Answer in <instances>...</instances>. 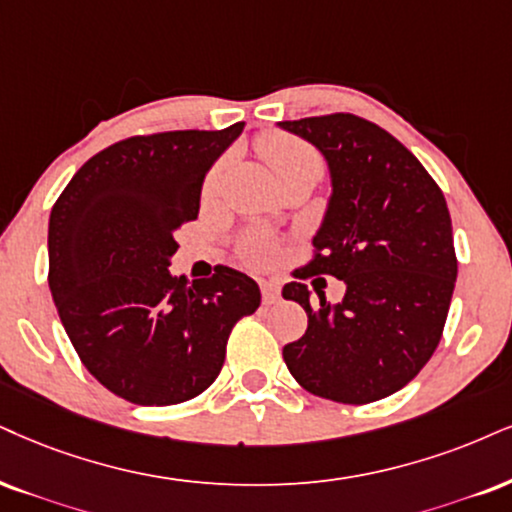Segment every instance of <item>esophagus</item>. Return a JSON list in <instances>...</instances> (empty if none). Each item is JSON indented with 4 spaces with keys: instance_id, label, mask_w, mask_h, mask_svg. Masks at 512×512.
Wrapping results in <instances>:
<instances>
[{
    "instance_id": "1",
    "label": "esophagus",
    "mask_w": 512,
    "mask_h": 512,
    "mask_svg": "<svg viewBox=\"0 0 512 512\" xmlns=\"http://www.w3.org/2000/svg\"><path fill=\"white\" fill-rule=\"evenodd\" d=\"M261 294H263V304H277L280 301V285L273 280H263L261 282Z\"/></svg>"
}]
</instances>
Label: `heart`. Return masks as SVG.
<instances>
[{
    "label": "heart",
    "instance_id": "1",
    "mask_svg": "<svg viewBox=\"0 0 512 512\" xmlns=\"http://www.w3.org/2000/svg\"><path fill=\"white\" fill-rule=\"evenodd\" d=\"M258 149H261L263 159L268 161V166L275 170L277 180L287 178L294 170L306 168V166H320L318 154L308 147L306 142L296 140L292 135H280V132H273V135H266L261 142H258ZM220 175H223V166H216L208 173L204 182V197H213L218 189ZM275 256V244L270 242L268 237L263 235H251L244 239L242 244V258L251 266H266V263L273 261Z\"/></svg>",
    "mask_w": 512,
    "mask_h": 512
}]
</instances>
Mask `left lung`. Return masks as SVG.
Returning <instances> with one entry per match:
<instances>
[{"mask_svg":"<svg viewBox=\"0 0 512 512\" xmlns=\"http://www.w3.org/2000/svg\"><path fill=\"white\" fill-rule=\"evenodd\" d=\"M330 170V199L313 237L315 258L296 275H332L339 304L301 282L282 296L308 315L282 349L294 380L337 403L380 401L413 380L444 332L458 261L446 199L422 163L380 125L351 116L282 121Z\"/></svg>","mask_w":512,"mask_h":512,"instance_id":"8db88e82","label":"left lung"}]
</instances>
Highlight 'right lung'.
<instances>
[{
    "label": "right lung",
    "mask_w": 512,
    "mask_h": 512,
    "mask_svg": "<svg viewBox=\"0 0 512 512\" xmlns=\"http://www.w3.org/2000/svg\"><path fill=\"white\" fill-rule=\"evenodd\" d=\"M244 123L116 142L82 166L49 216V289L82 365L121 399L173 406L218 377L230 330L261 306L249 275H170L175 232Z\"/></svg>",
    "instance_id": "right-lung-1"
}]
</instances>
